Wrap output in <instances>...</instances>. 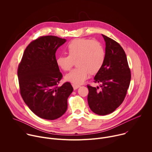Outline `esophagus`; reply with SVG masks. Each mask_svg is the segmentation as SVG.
Wrapping results in <instances>:
<instances>
[{
    "mask_svg": "<svg viewBox=\"0 0 152 152\" xmlns=\"http://www.w3.org/2000/svg\"><path fill=\"white\" fill-rule=\"evenodd\" d=\"M72 86H73V89H74V90L77 89V88L79 87V86H80L79 85H76V84H74V83L72 84Z\"/></svg>",
    "mask_w": 152,
    "mask_h": 152,
    "instance_id": "obj_1",
    "label": "esophagus"
}]
</instances>
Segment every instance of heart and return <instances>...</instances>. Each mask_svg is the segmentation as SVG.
I'll return each instance as SVG.
<instances>
[{
  "mask_svg": "<svg viewBox=\"0 0 152 152\" xmlns=\"http://www.w3.org/2000/svg\"><path fill=\"white\" fill-rule=\"evenodd\" d=\"M67 56L57 57V66L63 71L69 72L75 65L77 67L66 76V79L76 85L81 84L89 75L97 73L104 62L105 50L97 40L77 38L69 43L66 49Z\"/></svg>",
  "mask_w": 152,
  "mask_h": 152,
  "instance_id": "1",
  "label": "heart"
}]
</instances>
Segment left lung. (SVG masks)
<instances>
[{"label": "left lung", "mask_w": 152, "mask_h": 152, "mask_svg": "<svg viewBox=\"0 0 152 152\" xmlns=\"http://www.w3.org/2000/svg\"><path fill=\"white\" fill-rule=\"evenodd\" d=\"M105 42V60L94 77V82L100 83V88L87 85L88 103L96 114L105 115L113 113L123 103L131 79L126 55L115 40L102 35Z\"/></svg>", "instance_id": "1"}]
</instances>
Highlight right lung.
Listing matches in <instances>:
<instances>
[{"instance_id": "right-lung-1", "label": "right lung", "mask_w": 152, "mask_h": 152, "mask_svg": "<svg viewBox=\"0 0 152 152\" xmlns=\"http://www.w3.org/2000/svg\"><path fill=\"white\" fill-rule=\"evenodd\" d=\"M66 39L41 36L27 46L19 63L20 93L29 109L39 117L55 120L67 109V99L73 88L70 82L58 86L62 78L55 53Z\"/></svg>"}]
</instances>
